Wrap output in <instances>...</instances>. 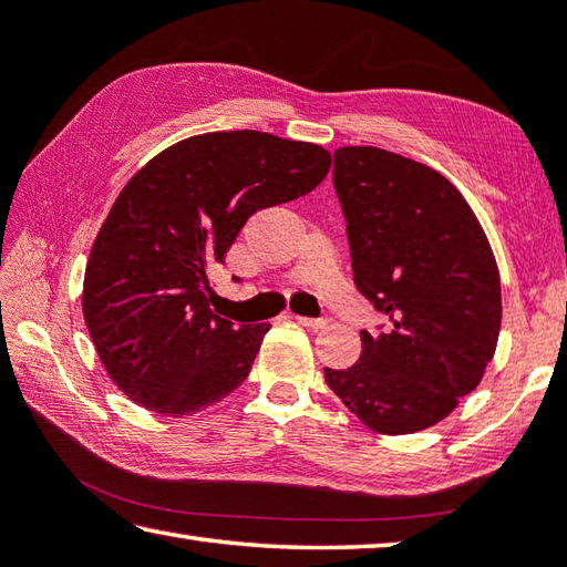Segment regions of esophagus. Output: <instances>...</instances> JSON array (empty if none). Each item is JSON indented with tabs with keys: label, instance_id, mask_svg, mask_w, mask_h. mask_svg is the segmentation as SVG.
Instances as JSON below:
<instances>
[{
	"label": "esophagus",
	"instance_id": "obj_1",
	"mask_svg": "<svg viewBox=\"0 0 567 567\" xmlns=\"http://www.w3.org/2000/svg\"><path fill=\"white\" fill-rule=\"evenodd\" d=\"M299 324H302L305 329H321V327H327L329 324V319H315V317H295Z\"/></svg>",
	"mask_w": 567,
	"mask_h": 567
}]
</instances>
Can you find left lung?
<instances>
[{"instance_id": "left-lung-1", "label": "left lung", "mask_w": 567, "mask_h": 567, "mask_svg": "<svg viewBox=\"0 0 567 567\" xmlns=\"http://www.w3.org/2000/svg\"><path fill=\"white\" fill-rule=\"evenodd\" d=\"M334 188L353 282L391 324L361 331V357L324 369L365 427L410 435L480 385L502 329V282L486 233L440 172L379 147H339Z\"/></svg>"}]
</instances>
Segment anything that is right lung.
I'll use <instances>...</instances> for the list:
<instances>
[{
  "label": "right lung",
  "mask_w": 567,
  "mask_h": 567,
  "mask_svg": "<svg viewBox=\"0 0 567 567\" xmlns=\"http://www.w3.org/2000/svg\"><path fill=\"white\" fill-rule=\"evenodd\" d=\"M331 154L255 130L172 144L122 188L83 280V317L105 371L130 401L182 417L248 379L270 324L220 319L210 272L255 210L324 182Z\"/></svg>",
  "instance_id": "obj_1"
}]
</instances>
